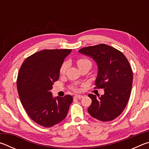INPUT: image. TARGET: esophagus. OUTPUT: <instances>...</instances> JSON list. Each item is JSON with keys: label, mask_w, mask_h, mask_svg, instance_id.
Masks as SVG:
<instances>
[{"label": "esophagus", "mask_w": 149, "mask_h": 149, "mask_svg": "<svg viewBox=\"0 0 149 149\" xmlns=\"http://www.w3.org/2000/svg\"><path fill=\"white\" fill-rule=\"evenodd\" d=\"M74 98L75 99H82L83 96L80 95H75L74 97Z\"/></svg>", "instance_id": "obj_1"}]
</instances>
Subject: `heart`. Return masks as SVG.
Masks as SVG:
<instances>
[{"mask_svg": "<svg viewBox=\"0 0 149 149\" xmlns=\"http://www.w3.org/2000/svg\"><path fill=\"white\" fill-rule=\"evenodd\" d=\"M77 64L78 65V67H79V68H80L84 67L85 65H91L92 63L90 60L86 58H79L77 60ZM67 67H68V63L65 62L63 63L60 68V74H64L65 70L67 69ZM74 90H75V89H74Z\"/></svg>", "mask_w": 149, "mask_h": 149, "instance_id": "heart-1", "label": "heart"}]
</instances>
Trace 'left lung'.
Masks as SVG:
<instances>
[{
	"label": "left lung",
	"mask_w": 149,
	"mask_h": 149,
	"mask_svg": "<svg viewBox=\"0 0 149 149\" xmlns=\"http://www.w3.org/2000/svg\"><path fill=\"white\" fill-rule=\"evenodd\" d=\"M80 53L95 60L98 65L95 88L104 89V94L92 99L88 112L92 117L102 122L116 118L125 109L130 97L133 82L132 67L122 52L105 44L84 47Z\"/></svg>",
	"instance_id": "obj_1"
}]
</instances>
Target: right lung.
<instances>
[{
	"instance_id": "add662e5",
	"label": "right lung",
	"mask_w": 149,
	"mask_h": 149,
	"mask_svg": "<svg viewBox=\"0 0 149 149\" xmlns=\"http://www.w3.org/2000/svg\"><path fill=\"white\" fill-rule=\"evenodd\" d=\"M72 49L43 50L24 60L17 79L19 99L31 119L45 127L65 119L73 101L71 95L53 98L50 90L58 79L60 68Z\"/></svg>"
}]
</instances>
